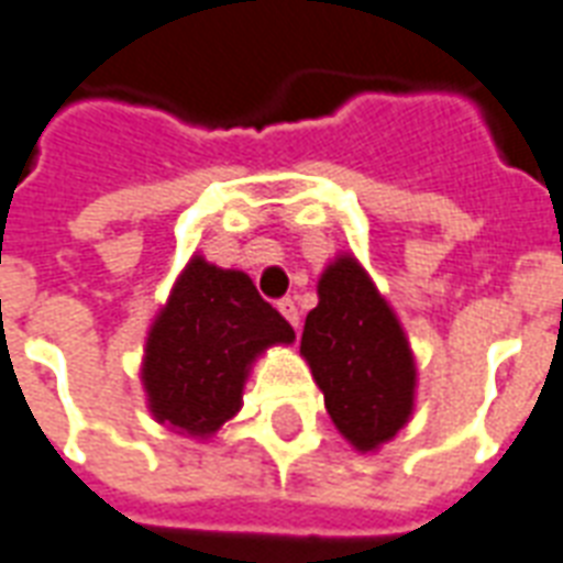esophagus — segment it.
I'll list each match as a JSON object with an SVG mask.
<instances>
[{
	"instance_id": "esophagus-1",
	"label": "esophagus",
	"mask_w": 563,
	"mask_h": 563,
	"mask_svg": "<svg viewBox=\"0 0 563 563\" xmlns=\"http://www.w3.org/2000/svg\"><path fill=\"white\" fill-rule=\"evenodd\" d=\"M278 311L285 313V320L290 322L294 329H299V308H296L294 299H282V302H278Z\"/></svg>"
}]
</instances>
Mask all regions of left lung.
<instances>
[{"instance_id": "obj_1", "label": "left lung", "mask_w": 563, "mask_h": 563, "mask_svg": "<svg viewBox=\"0 0 563 563\" xmlns=\"http://www.w3.org/2000/svg\"><path fill=\"white\" fill-rule=\"evenodd\" d=\"M320 302L305 317L302 358L325 411L358 452H376L411 420L417 364L394 308L358 258L322 269Z\"/></svg>"}]
</instances>
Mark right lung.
<instances>
[{"instance_id": "add662e5", "label": "right lung", "mask_w": 563, "mask_h": 563, "mask_svg": "<svg viewBox=\"0 0 563 563\" xmlns=\"http://www.w3.org/2000/svg\"><path fill=\"white\" fill-rule=\"evenodd\" d=\"M294 329L241 269L194 255L173 285L143 350L152 417L187 438H211L241 411L261 352L294 343Z\"/></svg>"}]
</instances>
